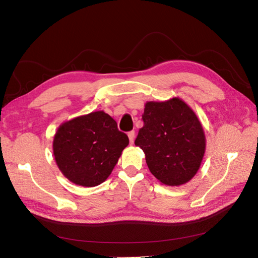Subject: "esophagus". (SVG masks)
I'll list each match as a JSON object with an SVG mask.
<instances>
[{"mask_svg":"<svg viewBox=\"0 0 258 258\" xmlns=\"http://www.w3.org/2000/svg\"><path fill=\"white\" fill-rule=\"evenodd\" d=\"M127 136H128V139H130V144L133 145L134 140H135V132H134V131L130 132V133L127 134Z\"/></svg>","mask_w":258,"mask_h":258,"instance_id":"34e87169","label":"esophagus"}]
</instances>
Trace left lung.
<instances>
[{"label": "left lung", "mask_w": 258, "mask_h": 258, "mask_svg": "<svg viewBox=\"0 0 258 258\" xmlns=\"http://www.w3.org/2000/svg\"><path fill=\"white\" fill-rule=\"evenodd\" d=\"M142 119L135 145L144 152L151 173L165 185L188 182L206 152L204 127L194 110L175 97L145 103Z\"/></svg>", "instance_id": "obj_1"}]
</instances>
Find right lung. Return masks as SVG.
I'll list each match as a JSON object with an SVG mask.
<instances>
[{"mask_svg": "<svg viewBox=\"0 0 258 258\" xmlns=\"http://www.w3.org/2000/svg\"><path fill=\"white\" fill-rule=\"evenodd\" d=\"M128 137L103 110L66 121L53 137L55 163L77 185L92 187L104 182L113 172Z\"/></svg>", "mask_w": 258, "mask_h": 258, "instance_id": "right-lung-1", "label": "right lung"}]
</instances>
